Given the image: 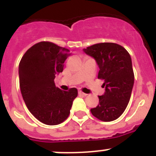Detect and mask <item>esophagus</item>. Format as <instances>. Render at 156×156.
Wrapping results in <instances>:
<instances>
[{"instance_id": "34e87169", "label": "esophagus", "mask_w": 156, "mask_h": 156, "mask_svg": "<svg viewBox=\"0 0 156 156\" xmlns=\"http://www.w3.org/2000/svg\"><path fill=\"white\" fill-rule=\"evenodd\" d=\"M78 93H79V94H80V95H83V96H87V94H85V93H83V92H82L81 91V90H79V91H78Z\"/></svg>"}]
</instances>
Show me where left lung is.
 Listing matches in <instances>:
<instances>
[{
    "mask_svg": "<svg viewBox=\"0 0 156 156\" xmlns=\"http://www.w3.org/2000/svg\"><path fill=\"white\" fill-rule=\"evenodd\" d=\"M98 66V79L104 80L105 93L99 104L90 109L92 115L104 122L118 119L126 109L134 83L131 58L123 47L101 43L83 49Z\"/></svg>",
    "mask_w": 156,
    "mask_h": 156,
    "instance_id": "8db88e82",
    "label": "left lung"
}]
</instances>
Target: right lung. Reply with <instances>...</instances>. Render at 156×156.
<instances>
[{"label":"right lung","instance_id":"right-lung-1","mask_svg":"<svg viewBox=\"0 0 156 156\" xmlns=\"http://www.w3.org/2000/svg\"><path fill=\"white\" fill-rule=\"evenodd\" d=\"M69 53L67 48L43 41L31 47L19 63L23 100L32 115L44 124L53 126L66 120L78 94L76 88L64 91L55 84Z\"/></svg>","mask_w":156,"mask_h":156}]
</instances>
